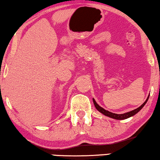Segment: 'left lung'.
I'll list each match as a JSON object with an SVG mask.
<instances>
[{
    "instance_id": "1",
    "label": "left lung",
    "mask_w": 160,
    "mask_h": 160,
    "mask_svg": "<svg viewBox=\"0 0 160 160\" xmlns=\"http://www.w3.org/2000/svg\"><path fill=\"white\" fill-rule=\"evenodd\" d=\"M148 98H149V95H148L147 99L146 100V101L143 102V104L141 105V106L138 107V108H137L136 109H135V110L133 111H129L128 113H122V114H117V113H112V112H110V111H107V110H105L103 108H102V107H100L99 105H98L97 102H96L95 100L92 98L93 100V102H94V105H95V108L97 110L100 112L102 114L106 116V117H111L112 118V119H118V120H122V119H128V118H130L131 117H132V116H134L135 114H136V113L140 111L142 109V108L145 106L146 102L148 101Z\"/></svg>"
}]
</instances>
